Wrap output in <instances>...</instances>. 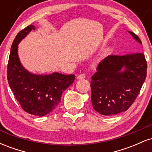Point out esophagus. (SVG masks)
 I'll return each mask as SVG.
<instances>
[{"mask_svg":"<svg viewBox=\"0 0 152 152\" xmlns=\"http://www.w3.org/2000/svg\"><path fill=\"white\" fill-rule=\"evenodd\" d=\"M86 78V75L85 74H80L77 76V79H78V80L83 79V78Z\"/></svg>","mask_w":152,"mask_h":152,"instance_id":"obj_1","label":"esophagus"}]
</instances>
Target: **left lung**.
Wrapping results in <instances>:
<instances>
[{
    "instance_id": "8db88e82",
    "label": "left lung",
    "mask_w": 152,
    "mask_h": 152,
    "mask_svg": "<svg viewBox=\"0 0 152 152\" xmlns=\"http://www.w3.org/2000/svg\"><path fill=\"white\" fill-rule=\"evenodd\" d=\"M128 32L142 44L137 35ZM146 69L145 56L142 53L111 55L103 59L91 81L94 109L104 116L126 111L140 92Z\"/></svg>"
}]
</instances>
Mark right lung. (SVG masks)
<instances>
[{
    "label": "right lung",
    "instance_id": "right-lung-1",
    "mask_svg": "<svg viewBox=\"0 0 152 152\" xmlns=\"http://www.w3.org/2000/svg\"><path fill=\"white\" fill-rule=\"evenodd\" d=\"M36 27L23 29L12 43L8 59L7 78L15 99L26 112L43 116L53 111L61 102L63 92L74 83L75 75L55 72L50 74H34L22 66L18 55V45Z\"/></svg>",
    "mask_w": 152,
    "mask_h": 152
}]
</instances>
